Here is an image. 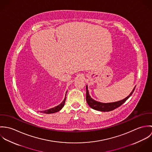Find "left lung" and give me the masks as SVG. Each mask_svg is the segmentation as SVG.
I'll return each mask as SVG.
<instances>
[{
	"label": "left lung",
	"instance_id": "8db88e82",
	"mask_svg": "<svg viewBox=\"0 0 152 152\" xmlns=\"http://www.w3.org/2000/svg\"><path fill=\"white\" fill-rule=\"evenodd\" d=\"M135 87L133 88V91L130 93V95L127 96L126 98H125L123 100H121L120 101H118L116 102H112V103H107V104H105V103H101L98 101H96L95 100H94L92 98H91V97L90 96V95H89V92L88 90V87H86V100H87V104L89 105V106L91 108L97 110H99V111H102V112H109L110 110H113L117 108L118 107H119L120 106H121L124 102H126V101L132 95V94H133V91H134Z\"/></svg>",
	"mask_w": 152,
	"mask_h": 152
}]
</instances>
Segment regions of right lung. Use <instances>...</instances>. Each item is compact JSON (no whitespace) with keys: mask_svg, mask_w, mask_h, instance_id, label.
<instances>
[{"mask_svg":"<svg viewBox=\"0 0 152 152\" xmlns=\"http://www.w3.org/2000/svg\"><path fill=\"white\" fill-rule=\"evenodd\" d=\"M65 99H66V96H65V98H64V100L63 101V102L61 104H60L59 105H58L57 107H54L53 108L50 109H48V110H46L41 111V112H42L43 113L49 114V113H53L58 112L59 110H60L61 109L63 108V107L64 106Z\"/></svg>","mask_w":152,"mask_h":152,"instance_id":"right-lung-1","label":"right lung"}]
</instances>
